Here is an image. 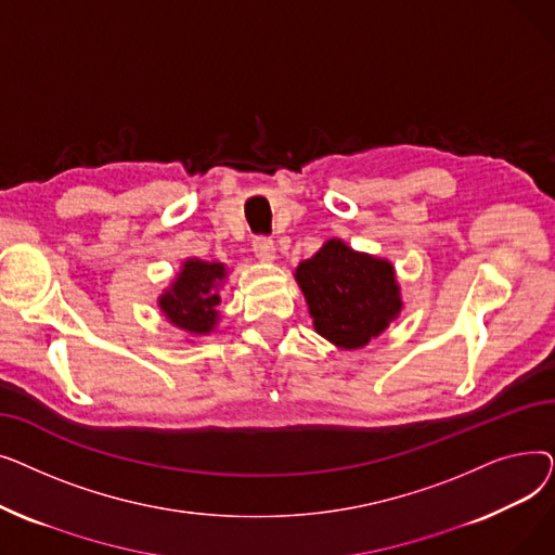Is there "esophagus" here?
Segmentation results:
<instances>
[{"label":"esophagus","instance_id":"1","mask_svg":"<svg viewBox=\"0 0 555 555\" xmlns=\"http://www.w3.org/2000/svg\"><path fill=\"white\" fill-rule=\"evenodd\" d=\"M251 249L260 260H274V254H276L274 243L268 236H256L251 243Z\"/></svg>","mask_w":555,"mask_h":555}]
</instances>
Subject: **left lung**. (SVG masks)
<instances>
[{
    "mask_svg": "<svg viewBox=\"0 0 555 555\" xmlns=\"http://www.w3.org/2000/svg\"><path fill=\"white\" fill-rule=\"evenodd\" d=\"M314 331L341 348L380 335L402 308L391 262L328 241L297 268Z\"/></svg>",
    "mask_w": 555,
    "mask_h": 555,
    "instance_id": "8db88e82",
    "label": "left lung"
}]
</instances>
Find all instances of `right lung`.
Segmentation results:
<instances>
[{
	"label": "right lung",
	"instance_id": "add662e5",
	"mask_svg": "<svg viewBox=\"0 0 555 555\" xmlns=\"http://www.w3.org/2000/svg\"><path fill=\"white\" fill-rule=\"evenodd\" d=\"M222 279V262L186 260L178 281H175L168 293L159 299L164 314L175 326H180L189 333H211L218 322L216 306L220 304L218 287Z\"/></svg>",
	"mask_w": 555,
	"mask_h": 555
}]
</instances>
